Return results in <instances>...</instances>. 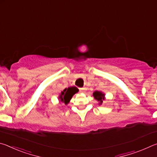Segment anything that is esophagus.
I'll use <instances>...</instances> for the list:
<instances>
[{"instance_id":"1","label":"esophagus","mask_w":157,"mask_h":157,"mask_svg":"<svg viewBox=\"0 0 157 157\" xmlns=\"http://www.w3.org/2000/svg\"><path fill=\"white\" fill-rule=\"evenodd\" d=\"M79 89H80V91L82 93H85V92H86V87H82V88H80Z\"/></svg>"}]
</instances>
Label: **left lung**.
I'll return each instance as SVG.
<instances>
[{
	"mask_svg": "<svg viewBox=\"0 0 157 157\" xmlns=\"http://www.w3.org/2000/svg\"><path fill=\"white\" fill-rule=\"evenodd\" d=\"M93 96H94L95 99L98 101L99 105H101L103 102H104L105 98V94L101 91H94V94H93Z\"/></svg>",
	"mask_w": 157,
	"mask_h": 157,
	"instance_id": "obj_1",
	"label": "left lung"
}]
</instances>
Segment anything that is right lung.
Masks as SVG:
<instances>
[{
  "instance_id": "right-lung-1",
  "label": "right lung",
  "mask_w": 157,
  "mask_h": 157,
  "mask_svg": "<svg viewBox=\"0 0 157 157\" xmlns=\"http://www.w3.org/2000/svg\"><path fill=\"white\" fill-rule=\"evenodd\" d=\"M79 91V89L76 86L68 87V89H65L63 91L61 92V94L59 96L60 101L65 105H68L71 98L75 95L76 93Z\"/></svg>"
}]
</instances>
